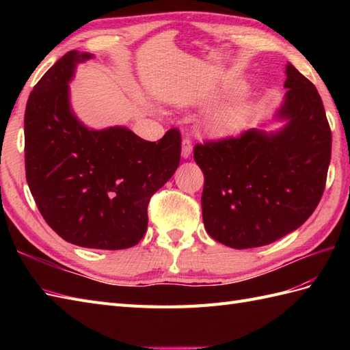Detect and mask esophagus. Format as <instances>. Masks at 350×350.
<instances>
[{
	"label": "esophagus",
	"mask_w": 350,
	"mask_h": 350,
	"mask_svg": "<svg viewBox=\"0 0 350 350\" xmlns=\"http://www.w3.org/2000/svg\"><path fill=\"white\" fill-rule=\"evenodd\" d=\"M192 153V143L189 137H183L182 139V156L183 158H189Z\"/></svg>",
	"instance_id": "34e87169"
}]
</instances>
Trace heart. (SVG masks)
I'll list each match as a JSON object with an SVG mask.
<instances>
[{
  "label": "heart",
  "instance_id": "1",
  "mask_svg": "<svg viewBox=\"0 0 350 350\" xmlns=\"http://www.w3.org/2000/svg\"><path fill=\"white\" fill-rule=\"evenodd\" d=\"M248 117L250 108L245 103H237V105L219 109L218 113L212 114L206 123V128L212 135H232L243 128L245 123L248 122Z\"/></svg>",
  "mask_w": 350,
  "mask_h": 350
}]
</instances>
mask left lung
<instances>
[{"label": "left lung", "mask_w": 350, "mask_h": 350, "mask_svg": "<svg viewBox=\"0 0 350 350\" xmlns=\"http://www.w3.org/2000/svg\"><path fill=\"white\" fill-rule=\"evenodd\" d=\"M278 132L258 129L196 144L204 174V227L215 241L236 250L269 245L293 232L323 196L331 161V129L321 96L292 64Z\"/></svg>", "instance_id": "8db88e82"}]
</instances>
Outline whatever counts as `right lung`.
Here are the masks:
<instances>
[{
	"mask_svg": "<svg viewBox=\"0 0 350 350\" xmlns=\"http://www.w3.org/2000/svg\"><path fill=\"white\" fill-rule=\"evenodd\" d=\"M92 54L70 51L44 73L29 94L25 129V176L43 219L73 245L124 250L147 230V206L180 162V132L159 141L132 131L88 129L69 105L77 63Z\"/></svg>",
	"mask_w": 350,
	"mask_h": 350,
	"instance_id": "obj_1",
	"label": "right lung"
}]
</instances>
